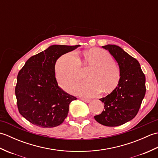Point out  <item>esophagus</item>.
<instances>
[{
    "instance_id": "esophagus-1",
    "label": "esophagus",
    "mask_w": 158,
    "mask_h": 158,
    "mask_svg": "<svg viewBox=\"0 0 158 158\" xmlns=\"http://www.w3.org/2000/svg\"><path fill=\"white\" fill-rule=\"evenodd\" d=\"M81 100H83V102H87V103H88V102H90V100H89V99H86V98H81Z\"/></svg>"
}]
</instances>
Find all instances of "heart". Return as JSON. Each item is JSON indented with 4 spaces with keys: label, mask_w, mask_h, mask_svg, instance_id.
Returning <instances> with one entry per match:
<instances>
[{
    "label": "heart",
    "mask_w": 158,
    "mask_h": 158,
    "mask_svg": "<svg viewBox=\"0 0 158 158\" xmlns=\"http://www.w3.org/2000/svg\"><path fill=\"white\" fill-rule=\"evenodd\" d=\"M82 68H90L88 80L81 83L75 92L83 96H94L102 92L110 94L119 85L121 71L113 57L106 50L92 48L83 53L79 60L75 52H70L57 60L55 73L60 86L66 92H72L82 78Z\"/></svg>",
    "instance_id": "obj_1"
}]
</instances>
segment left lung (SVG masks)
I'll list each match as a JSON object with an SVG mask.
<instances>
[{"mask_svg":"<svg viewBox=\"0 0 158 158\" xmlns=\"http://www.w3.org/2000/svg\"><path fill=\"white\" fill-rule=\"evenodd\" d=\"M115 59L121 71L117 88L106 97L103 111L94 119L102 125L118 126L132 120L138 113L146 92L145 76L138 60L115 45L102 46Z\"/></svg>","mask_w":158,"mask_h":158,"instance_id":"obj_1","label":"left lung"}]
</instances>
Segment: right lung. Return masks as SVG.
I'll return each mask as SVG.
<instances>
[{
  "label": "right lung",
  "mask_w": 158,
  "mask_h": 158,
  "mask_svg": "<svg viewBox=\"0 0 158 158\" xmlns=\"http://www.w3.org/2000/svg\"><path fill=\"white\" fill-rule=\"evenodd\" d=\"M80 45H53L31 57L17 77L15 96L19 113L41 127L60 125L68 115L69 105L77 99L58 85L56 60Z\"/></svg>",
  "instance_id": "obj_1"
}]
</instances>
